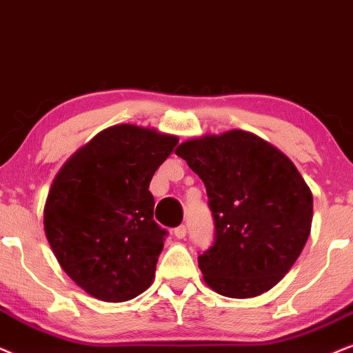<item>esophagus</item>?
<instances>
[{
    "label": "esophagus",
    "mask_w": 353,
    "mask_h": 353,
    "mask_svg": "<svg viewBox=\"0 0 353 353\" xmlns=\"http://www.w3.org/2000/svg\"><path fill=\"white\" fill-rule=\"evenodd\" d=\"M185 234H187V228H185V225H181V226H177V228L174 230V236H176L177 239H182V238H185Z\"/></svg>",
    "instance_id": "obj_1"
}]
</instances>
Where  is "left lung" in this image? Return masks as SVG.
Segmentation results:
<instances>
[{
  "instance_id": "8db88e82",
  "label": "left lung",
  "mask_w": 353,
  "mask_h": 353,
  "mask_svg": "<svg viewBox=\"0 0 353 353\" xmlns=\"http://www.w3.org/2000/svg\"><path fill=\"white\" fill-rule=\"evenodd\" d=\"M176 154L203 181L215 238L199 254L210 288L251 298L292 269L313 221V195L290 159L249 132L182 143Z\"/></svg>"
}]
</instances>
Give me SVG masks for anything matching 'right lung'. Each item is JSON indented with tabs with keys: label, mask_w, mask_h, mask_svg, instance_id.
Wrapping results in <instances>:
<instances>
[{
	"label": "right lung",
	"mask_w": 353,
	"mask_h": 353,
	"mask_svg": "<svg viewBox=\"0 0 353 353\" xmlns=\"http://www.w3.org/2000/svg\"><path fill=\"white\" fill-rule=\"evenodd\" d=\"M177 138L137 125L96 135L58 172L43 212L57 261L99 300L120 303L153 282L168 231L153 220V174Z\"/></svg>",
	"instance_id": "right-lung-1"
}]
</instances>
